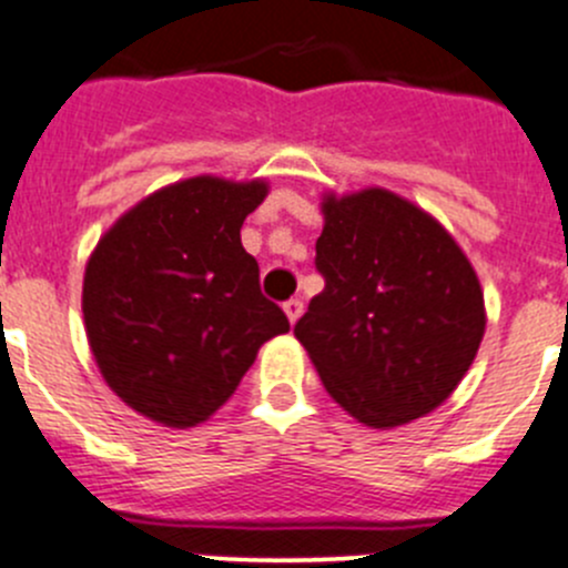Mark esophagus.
<instances>
[{
    "mask_svg": "<svg viewBox=\"0 0 568 568\" xmlns=\"http://www.w3.org/2000/svg\"><path fill=\"white\" fill-rule=\"evenodd\" d=\"M283 308H285V316H288V322L294 325V322L302 316V308H305V305H302V300H296V296H294V300L285 302Z\"/></svg>",
    "mask_w": 568,
    "mask_h": 568,
    "instance_id": "obj_1",
    "label": "esophagus"
}]
</instances>
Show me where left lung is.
<instances>
[{
	"label": "left lung",
	"instance_id": "left-lung-1",
	"mask_svg": "<svg viewBox=\"0 0 568 568\" xmlns=\"http://www.w3.org/2000/svg\"><path fill=\"white\" fill-rule=\"evenodd\" d=\"M325 291L294 325L327 395L373 428L437 409L474 364L485 300L474 266L423 210L386 190L325 204Z\"/></svg>",
	"mask_w": 568,
	"mask_h": 568
}]
</instances>
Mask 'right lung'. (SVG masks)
<instances>
[{"label": "right lung", "instance_id": "1", "mask_svg": "<svg viewBox=\"0 0 568 568\" xmlns=\"http://www.w3.org/2000/svg\"><path fill=\"white\" fill-rule=\"evenodd\" d=\"M266 184L195 176L148 195L89 257L83 320L105 384L131 409L190 428L224 406L288 316L260 291L241 226Z\"/></svg>", "mask_w": 568, "mask_h": 568}]
</instances>
